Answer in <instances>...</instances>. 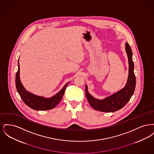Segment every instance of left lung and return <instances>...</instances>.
<instances>
[{"label": "left lung", "mask_w": 154, "mask_h": 154, "mask_svg": "<svg viewBox=\"0 0 154 154\" xmlns=\"http://www.w3.org/2000/svg\"><path fill=\"white\" fill-rule=\"evenodd\" d=\"M125 51L129 63V74L124 88L103 99H96L91 95L85 85V95L88 102L95 110L102 112H114L124 107L133 95L136 87V76L134 73V63L132 59L131 48L127 42L125 43Z\"/></svg>", "instance_id": "obj_1"}]
</instances>
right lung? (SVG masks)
<instances>
[{"mask_svg":"<svg viewBox=\"0 0 154 154\" xmlns=\"http://www.w3.org/2000/svg\"><path fill=\"white\" fill-rule=\"evenodd\" d=\"M18 67V69L15 75V86L17 92L20 94L23 102L30 108L35 110L43 111L51 110L55 107L61 101L66 87L69 82L66 84L55 95L51 97L47 98L43 96L36 95L26 90L21 82L20 77L19 59Z\"/></svg>","mask_w":154,"mask_h":154,"instance_id":"right-lung-1","label":"right lung"}]
</instances>
